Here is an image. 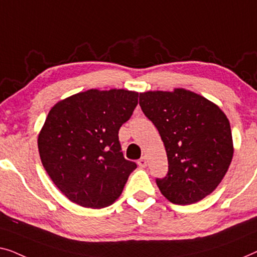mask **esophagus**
I'll return each mask as SVG.
<instances>
[{
	"mask_svg": "<svg viewBox=\"0 0 257 257\" xmlns=\"http://www.w3.org/2000/svg\"><path fill=\"white\" fill-rule=\"evenodd\" d=\"M147 163H148V162H147V158L146 157L140 158L139 162H137V164H139V166H141V168H146Z\"/></svg>",
	"mask_w": 257,
	"mask_h": 257,
	"instance_id": "esophagus-1",
	"label": "esophagus"
}]
</instances>
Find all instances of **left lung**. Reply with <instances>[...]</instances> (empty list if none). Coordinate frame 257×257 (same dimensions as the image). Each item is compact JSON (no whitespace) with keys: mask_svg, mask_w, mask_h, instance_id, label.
Returning a JSON list of instances; mask_svg holds the SVG:
<instances>
[{"mask_svg":"<svg viewBox=\"0 0 257 257\" xmlns=\"http://www.w3.org/2000/svg\"><path fill=\"white\" fill-rule=\"evenodd\" d=\"M140 106L163 141L169 171L157 178L177 205L204 199L221 183L233 158L229 121L215 103L184 88L140 94Z\"/></svg>","mask_w":257,"mask_h":257,"instance_id":"1","label":"left lung"}]
</instances>
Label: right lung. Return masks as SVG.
I'll list each match as a JSON object with an SVG mask.
<instances>
[{
  "label": "right lung",
  "mask_w": 257,
  "mask_h": 257,
  "mask_svg": "<svg viewBox=\"0 0 257 257\" xmlns=\"http://www.w3.org/2000/svg\"><path fill=\"white\" fill-rule=\"evenodd\" d=\"M139 102L127 89H88L57 102L38 135L42 164L72 202L103 208L121 196L137 168L121 151L118 130Z\"/></svg>",
  "instance_id": "1"
}]
</instances>
